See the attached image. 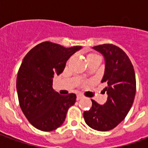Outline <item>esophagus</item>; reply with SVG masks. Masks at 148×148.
Returning a JSON list of instances; mask_svg holds the SVG:
<instances>
[{"label": "esophagus", "instance_id": "34e87169", "mask_svg": "<svg viewBox=\"0 0 148 148\" xmlns=\"http://www.w3.org/2000/svg\"><path fill=\"white\" fill-rule=\"evenodd\" d=\"M82 98H83V96H82V95H81V94L77 95V101H79V100H81Z\"/></svg>", "mask_w": 148, "mask_h": 148}]
</instances>
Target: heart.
I'll list each match as a JSON object with an SVG mask.
<instances>
[{
  "label": "heart",
  "mask_w": 148,
  "mask_h": 148,
  "mask_svg": "<svg viewBox=\"0 0 148 148\" xmlns=\"http://www.w3.org/2000/svg\"><path fill=\"white\" fill-rule=\"evenodd\" d=\"M100 58V56L96 53H93V52H90V53H88L86 55V61L87 62H89L92 61L93 59H96V58Z\"/></svg>",
  "instance_id": "1"
}]
</instances>
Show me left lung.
I'll return each instance as SVG.
<instances>
[{
	"label": "left lung",
	"mask_w": 148,
	"mask_h": 148,
	"mask_svg": "<svg viewBox=\"0 0 148 148\" xmlns=\"http://www.w3.org/2000/svg\"><path fill=\"white\" fill-rule=\"evenodd\" d=\"M93 48L105 57L106 69L101 82L107 83L104 90L108 98L102 106L91 100L92 107L84 112L83 117L93 129L106 132L116 127L130 110L136 91V74L128 56L117 46L107 43Z\"/></svg>",
	"instance_id": "left-lung-1"
}]
</instances>
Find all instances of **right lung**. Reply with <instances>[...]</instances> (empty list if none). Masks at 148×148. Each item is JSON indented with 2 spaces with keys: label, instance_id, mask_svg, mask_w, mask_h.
I'll return each instance as SVG.
<instances>
[{
  "label": "right lung",
  "instance_id": "1",
  "mask_svg": "<svg viewBox=\"0 0 148 148\" xmlns=\"http://www.w3.org/2000/svg\"><path fill=\"white\" fill-rule=\"evenodd\" d=\"M75 46L66 48L54 42H42L25 55L16 78V90L21 110L39 130L53 131L63 124L76 95H60L52 88L55 74L63 71L69 58L80 50Z\"/></svg>",
  "mask_w": 148,
  "mask_h": 148
}]
</instances>
